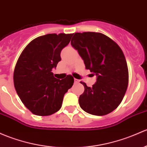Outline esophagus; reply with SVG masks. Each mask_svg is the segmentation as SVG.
Instances as JSON below:
<instances>
[{
	"label": "esophagus",
	"mask_w": 147,
	"mask_h": 147,
	"mask_svg": "<svg viewBox=\"0 0 147 147\" xmlns=\"http://www.w3.org/2000/svg\"><path fill=\"white\" fill-rule=\"evenodd\" d=\"M74 82H75V83H78L79 82H80V80H78V79H74Z\"/></svg>",
	"instance_id": "34e87169"
}]
</instances>
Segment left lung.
<instances>
[{
  "mask_svg": "<svg viewBox=\"0 0 147 147\" xmlns=\"http://www.w3.org/2000/svg\"><path fill=\"white\" fill-rule=\"evenodd\" d=\"M71 45L84 60L85 68L97 77L92 87L84 82V93L79 97L82 110L94 115H105L123 101L129 72L123 51L113 40L99 32H77Z\"/></svg>",
  "mask_w": 147,
  "mask_h": 147,
  "instance_id": "obj_1",
  "label": "left lung"
}]
</instances>
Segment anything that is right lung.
I'll return each mask as SVG.
<instances>
[{
    "label": "right lung",
    "mask_w": 147,
    "mask_h": 147,
    "mask_svg": "<svg viewBox=\"0 0 147 147\" xmlns=\"http://www.w3.org/2000/svg\"><path fill=\"white\" fill-rule=\"evenodd\" d=\"M72 34H49L29 42L14 69V85L23 104L33 114L47 116L62 106L63 97L74 83L72 75L54 78L51 72L61 61V51Z\"/></svg>",
    "instance_id": "add662e5"
}]
</instances>
